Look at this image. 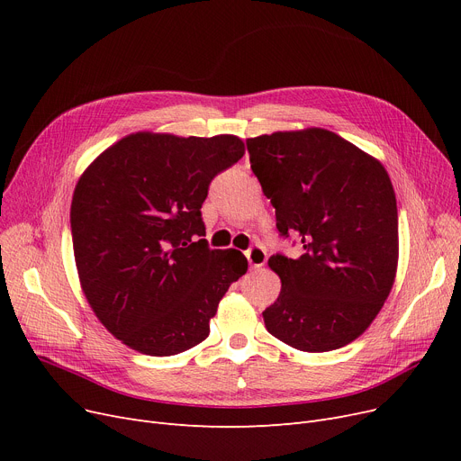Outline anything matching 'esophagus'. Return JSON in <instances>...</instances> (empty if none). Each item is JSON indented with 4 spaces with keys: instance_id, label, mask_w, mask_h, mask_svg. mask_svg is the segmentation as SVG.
Masks as SVG:
<instances>
[{
    "instance_id": "34e87169",
    "label": "esophagus",
    "mask_w": 461,
    "mask_h": 461,
    "mask_svg": "<svg viewBox=\"0 0 461 461\" xmlns=\"http://www.w3.org/2000/svg\"><path fill=\"white\" fill-rule=\"evenodd\" d=\"M247 259H249L252 269H259V267H263L265 261H267V252H265L263 247L254 245L250 250H247Z\"/></svg>"
}]
</instances>
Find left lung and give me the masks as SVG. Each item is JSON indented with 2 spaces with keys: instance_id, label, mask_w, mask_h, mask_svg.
Segmentation results:
<instances>
[{
  "instance_id": "8db88e82",
  "label": "left lung",
  "mask_w": 461,
  "mask_h": 461,
  "mask_svg": "<svg viewBox=\"0 0 461 461\" xmlns=\"http://www.w3.org/2000/svg\"><path fill=\"white\" fill-rule=\"evenodd\" d=\"M252 172L295 259L273 256L280 295L263 312L280 342L308 353L351 344L375 320L398 269L396 194L384 166L327 129L247 140Z\"/></svg>"
}]
</instances>
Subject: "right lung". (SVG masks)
<instances>
[{
  "instance_id": "1",
  "label": "right lung",
  "mask_w": 461,
  "mask_h": 461,
  "mask_svg": "<svg viewBox=\"0 0 461 461\" xmlns=\"http://www.w3.org/2000/svg\"><path fill=\"white\" fill-rule=\"evenodd\" d=\"M245 155L233 134L134 132L96 157L70 203L82 292L117 340L169 357L198 346L228 287L249 269L211 250L202 221L209 183Z\"/></svg>"
}]
</instances>
